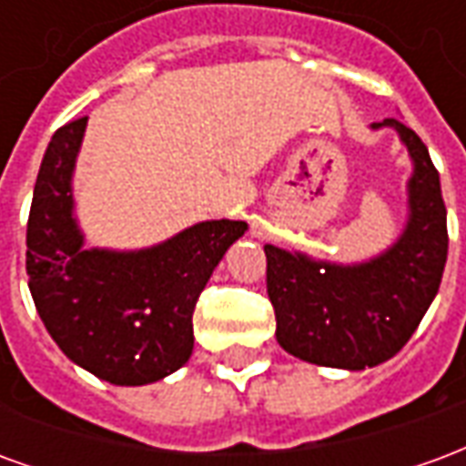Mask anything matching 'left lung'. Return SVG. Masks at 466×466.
Masks as SVG:
<instances>
[{"mask_svg": "<svg viewBox=\"0 0 466 466\" xmlns=\"http://www.w3.org/2000/svg\"><path fill=\"white\" fill-rule=\"evenodd\" d=\"M371 127H394L414 159L410 222L400 242L354 267L264 247L277 342L304 361L354 371L377 367L410 342L440 289L450 247L440 172L427 144L400 119Z\"/></svg>", "mask_w": 466, "mask_h": 466, "instance_id": "8db88e82", "label": "left lung"}]
</instances>
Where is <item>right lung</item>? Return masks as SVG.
<instances>
[{"label":"right lung","mask_w":466,"mask_h":466,"mask_svg":"<svg viewBox=\"0 0 466 466\" xmlns=\"http://www.w3.org/2000/svg\"><path fill=\"white\" fill-rule=\"evenodd\" d=\"M86 116L59 127L39 167L26 222L29 292L46 332L95 377L139 387L192 357V314L247 224L219 219L142 252L85 249L72 217V169Z\"/></svg>","instance_id":"obj_1"}]
</instances>
